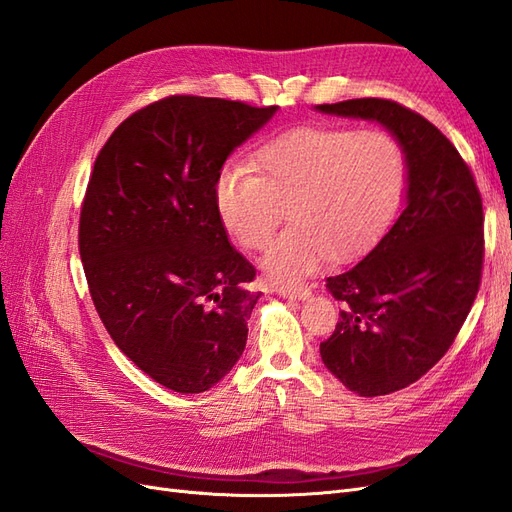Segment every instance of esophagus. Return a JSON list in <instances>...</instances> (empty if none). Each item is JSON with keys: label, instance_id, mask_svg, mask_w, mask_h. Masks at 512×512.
<instances>
[{"label": "esophagus", "instance_id": "obj_1", "mask_svg": "<svg viewBox=\"0 0 512 512\" xmlns=\"http://www.w3.org/2000/svg\"><path fill=\"white\" fill-rule=\"evenodd\" d=\"M280 294H282V297H288V299L303 301V299L309 297V294H312V288H309V286H282Z\"/></svg>", "mask_w": 512, "mask_h": 512}]
</instances>
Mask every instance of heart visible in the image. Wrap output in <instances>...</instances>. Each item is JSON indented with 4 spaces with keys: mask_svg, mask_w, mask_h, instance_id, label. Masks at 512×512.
<instances>
[{
    "mask_svg": "<svg viewBox=\"0 0 512 512\" xmlns=\"http://www.w3.org/2000/svg\"><path fill=\"white\" fill-rule=\"evenodd\" d=\"M254 170L228 166L215 207L245 250L265 247L288 209L292 226L262 256L275 282H297L324 256H359L389 222L404 183V158L389 134L305 126L260 147Z\"/></svg>",
    "mask_w": 512,
    "mask_h": 512,
    "instance_id": "heart-1",
    "label": "heart"
}]
</instances>
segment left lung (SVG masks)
I'll use <instances>...</instances> for the list:
<instances>
[{"instance_id": "1", "label": "left lung", "mask_w": 512, "mask_h": 512, "mask_svg": "<svg viewBox=\"0 0 512 512\" xmlns=\"http://www.w3.org/2000/svg\"><path fill=\"white\" fill-rule=\"evenodd\" d=\"M316 111L378 121L404 153V211L363 260L327 277L344 307L320 344L324 367L348 391L389 395L425 376L470 314L485 254L483 200L453 143L410 108L356 98Z\"/></svg>"}]
</instances>
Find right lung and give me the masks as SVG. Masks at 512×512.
I'll list each match as a JSON object with an SVG mask.
<instances>
[{
	"instance_id": "1",
	"label": "right lung",
	"mask_w": 512,
	"mask_h": 512,
	"mask_svg": "<svg viewBox=\"0 0 512 512\" xmlns=\"http://www.w3.org/2000/svg\"><path fill=\"white\" fill-rule=\"evenodd\" d=\"M277 113L170 96L130 115L98 153L79 250L91 299L117 348L177 393L235 367L260 292L215 207L228 156Z\"/></svg>"
}]
</instances>
